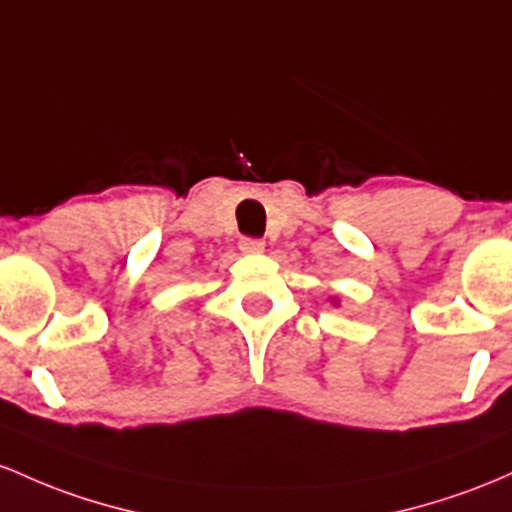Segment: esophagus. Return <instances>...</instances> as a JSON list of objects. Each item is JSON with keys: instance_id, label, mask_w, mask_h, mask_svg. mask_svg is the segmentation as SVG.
Masks as SVG:
<instances>
[{"instance_id": "esophagus-1", "label": "esophagus", "mask_w": 512, "mask_h": 512, "mask_svg": "<svg viewBox=\"0 0 512 512\" xmlns=\"http://www.w3.org/2000/svg\"><path fill=\"white\" fill-rule=\"evenodd\" d=\"M239 249L244 251V254H249V256H258V254H263V251H266V244H263L261 239L244 237L239 241Z\"/></svg>"}]
</instances>
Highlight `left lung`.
<instances>
[{"mask_svg":"<svg viewBox=\"0 0 512 512\" xmlns=\"http://www.w3.org/2000/svg\"><path fill=\"white\" fill-rule=\"evenodd\" d=\"M331 304H338V300H331Z\"/></svg>","mask_w":512,"mask_h":512,"instance_id":"1","label":"left lung"}]
</instances>
